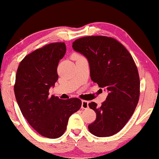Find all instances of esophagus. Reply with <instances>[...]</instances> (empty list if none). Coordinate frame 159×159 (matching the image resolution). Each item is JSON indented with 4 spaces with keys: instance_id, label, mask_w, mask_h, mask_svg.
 Wrapping results in <instances>:
<instances>
[{
    "instance_id": "34e87169",
    "label": "esophagus",
    "mask_w": 159,
    "mask_h": 159,
    "mask_svg": "<svg viewBox=\"0 0 159 159\" xmlns=\"http://www.w3.org/2000/svg\"><path fill=\"white\" fill-rule=\"evenodd\" d=\"M88 102L86 100H82V109H87L88 108Z\"/></svg>"
}]
</instances>
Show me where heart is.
<instances>
[{
  "instance_id": "1",
  "label": "heart",
  "mask_w": 159,
  "mask_h": 159,
  "mask_svg": "<svg viewBox=\"0 0 159 159\" xmlns=\"http://www.w3.org/2000/svg\"><path fill=\"white\" fill-rule=\"evenodd\" d=\"M76 57H77V59H78V58H80V57H82L80 56V55H76Z\"/></svg>"
}]
</instances>
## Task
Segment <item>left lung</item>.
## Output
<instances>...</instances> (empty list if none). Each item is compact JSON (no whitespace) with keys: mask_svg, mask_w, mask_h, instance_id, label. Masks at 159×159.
<instances>
[{"mask_svg":"<svg viewBox=\"0 0 159 159\" xmlns=\"http://www.w3.org/2000/svg\"><path fill=\"white\" fill-rule=\"evenodd\" d=\"M72 47L88 60L91 80L108 93L101 106L89 103L97 115L88 125L89 132L98 137L116 134L133 116L139 100L140 78L132 56L121 43L104 36L78 39Z\"/></svg>","mask_w":159,"mask_h":159,"instance_id":"8db88e82","label":"left lung"}]
</instances>
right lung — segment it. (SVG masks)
Listing matches in <instances>:
<instances>
[{"instance_id": "right-lung-1", "label": "right lung", "mask_w": 159, "mask_h": 159, "mask_svg": "<svg viewBox=\"0 0 159 159\" xmlns=\"http://www.w3.org/2000/svg\"><path fill=\"white\" fill-rule=\"evenodd\" d=\"M66 53L63 42L51 43L26 55L18 66L14 93L23 116L43 137L57 139L65 132L69 118L82 106L78 98L49 96L58 80L57 66Z\"/></svg>"}]
</instances>
